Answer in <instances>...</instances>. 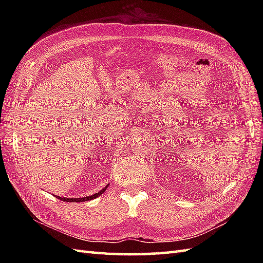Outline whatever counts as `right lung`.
Instances as JSON below:
<instances>
[{
    "instance_id": "obj_1",
    "label": "right lung",
    "mask_w": 263,
    "mask_h": 263,
    "mask_svg": "<svg viewBox=\"0 0 263 263\" xmlns=\"http://www.w3.org/2000/svg\"><path fill=\"white\" fill-rule=\"evenodd\" d=\"M107 186H108V184H107V185H106L103 190H100V191H99L98 193H95V194H92V195H89V197H85V198H76V199H72V198H62V197H57V195H55V197H57V198H58V199H60V200H62V201H66V202H83V201L92 200V199H95V198L99 197V195H102V194L105 192V190L107 189Z\"/></svg>"
}]
</instances>
